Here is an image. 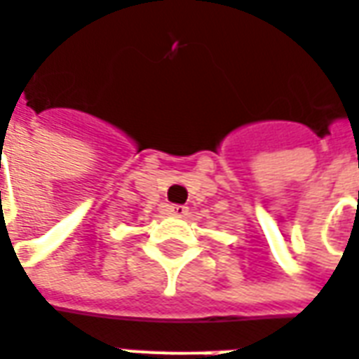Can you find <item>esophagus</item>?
I'll use <instances>...</instances> for the list:
<instances>
[{"instance_id":"34e87169","label":"esophagus","mask_w":359,"mask_h":359,"mask_svg":"<svg viewBox=\"0 0 359 359\" xmlns=\"http://www.w3.org/2000/svg\"><path fill=\"white\" fill-rule=\"evenodd\" d=\"M166 212H168L170 216H185L187 214V206H182V205H172V206H166Z\"/></svg>"}]
</instances>
